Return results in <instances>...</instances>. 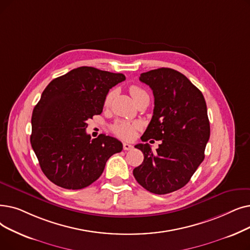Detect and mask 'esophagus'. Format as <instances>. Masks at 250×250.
Segmentation results:
<instances>
[{"label": "esophagus", "mask_w": 250, "mask_h": 250, "mask_svg": "<svg viewBox=\"0 0 250 250\" xmlns=\"http://www.w3.org/2000/svg\"><path fill=\"white\" fill-rule=\"evenodd\" d=\"M123 147H124V150H126V151L133 149V145H131L129 143H124Z\"/></svg>", "instance_id": "1"}]
</instances>
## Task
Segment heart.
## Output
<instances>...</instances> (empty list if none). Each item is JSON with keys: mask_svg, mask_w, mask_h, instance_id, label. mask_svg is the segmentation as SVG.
Wrapping results in <instances>:
<instances>
[{"mask_svg": "<svg viewBox=\"0 0 250 250\" xmlns=\"http://www.w3.org/2000/svg\"><path fill=\"white\" fill-rule=\"evenodd\" d=\"M129 93H131L134 100L139 98L141 95L146 94L145 91H143L142 89L139 88V86H137V85H131V88H129ZM112 98H113V92H109L107 94V96L105 97L104 105L105 106L109 105L111 103ZM139 127H140V125L137 124V123H128V122H125V121H117L111 125V131L117 137L125 139V140H128V139H132L135 136L136 131Z\"/></svg>", "mask_w": 250, "mask_h": 250, "instance_id": "heart-1", "label": "heart"}]
</instances>
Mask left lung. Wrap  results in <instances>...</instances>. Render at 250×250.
Instances as JSON below:
<instances>
[{
	"label": "left lung",
	"mask_w": 250,
	"mask_h": 250,
	"mask_svg": "<svg viewBox=\"0 0 250 250\" xmlns=\"http://www.w3.org/2000/svg\"><path fill=\"white\" fill-rule=\"evenodd\" d=\"M140 81L154 95L153 116L141 140L161 144L155 152L148 143L135 146L144 160L133 173L147 191L167 194L185 186L204 159L210 136L208 108L202 93L175 69L150 70Z\"/></svg>",
	"instance_id": "left-lung-1"
}]
</instances>
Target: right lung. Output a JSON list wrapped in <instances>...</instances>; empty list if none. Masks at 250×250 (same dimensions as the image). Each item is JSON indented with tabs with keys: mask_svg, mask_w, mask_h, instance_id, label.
<instances>
[{
	"mask_svg": "<svg viewBox=\"0 0 250 250\" xmlns=\"http://www.w3.org/2000/svg\"><path fill=\"white\" fill-rule=\"evenodd\" d=\"M125 80L89 66L54 79L42 92L31 116L30 144L45 176L55 185L71 190L98 180L106 161L123 150L121 141L85 133L88 119L101 114L108 92Z\"/></svg>",
	"mask_w": 250,
	"mask_h": 250,
	"instance_id": "add662e5",
	"label": "right lung"
}]
</instances>
